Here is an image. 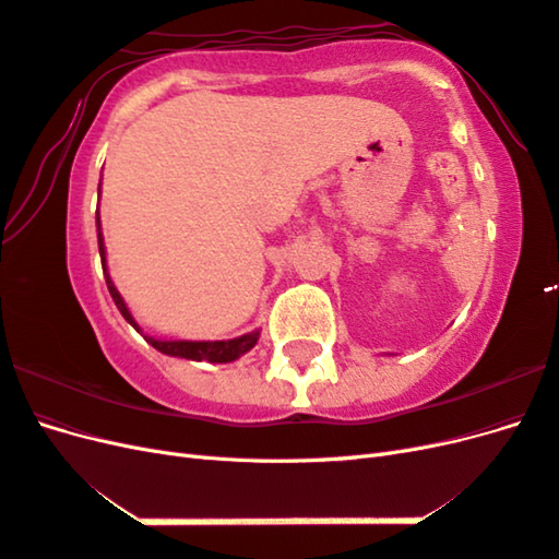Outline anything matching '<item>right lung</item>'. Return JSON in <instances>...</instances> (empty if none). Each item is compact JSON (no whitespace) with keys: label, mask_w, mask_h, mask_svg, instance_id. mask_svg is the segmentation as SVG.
I'll return each instance as SVG.
<instances>
[{"label":"right lung","mask_w":559,"mask_h":559,"mask_svg":"<svg viewBox=\"0 0 559 559\" xmlns=\"http://www.w3.org/2000/svg\"><path fill=\"white\" fill-rule=\"evenodd\" d=\"M97 245H99V259H103V270H105V280H107V289L116 302V308L121 310V314L126 317L128 324L132 329H138V321L132 319L123 296L118 294V289L114 286L109 273H107V253H105V238H103V224H99V212H97ZM259 331H251L247 335L233 337V341H158V337L144 335V341L156 347L158 352L167 354V357H181V359H191V361H210V364H228L240 359L242 354H247L253 345L259 343Z\"/></svg>","instance_id":"right-lung-1"}]
</instances>
